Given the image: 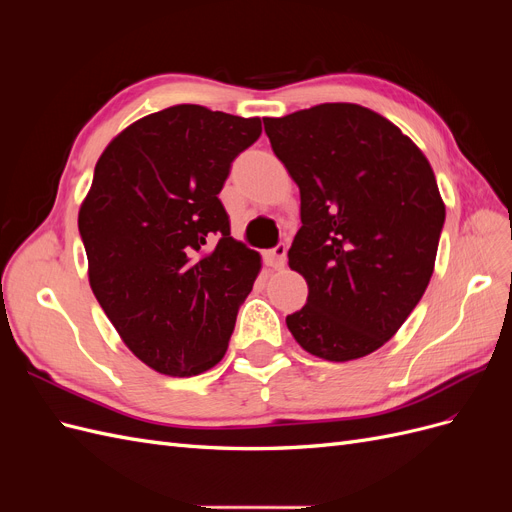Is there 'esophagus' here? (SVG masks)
Listing matches in <instances>:
<instances>
[{
  "label": "esophagus",
  "mask_w": 512,
  "mask_h": 512,
  "mask_svg": "<svg viewBox=\"0 0 512 512\" xmlns=\"http://www.w3.org/2000/svg\"><path fill=\"white\" fill-rule=\"evenodd\" d=\"M265 265L271 269H282L286 265V245H277L265 252Z\"/></svg>",
  "instance_id": "esophagus-1"
}]
</instances>
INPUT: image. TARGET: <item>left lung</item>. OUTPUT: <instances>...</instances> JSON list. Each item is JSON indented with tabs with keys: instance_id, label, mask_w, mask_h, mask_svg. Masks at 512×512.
<instances>
[{
	"instance_id": "left-lung-1",
	"label": "left lung",
	"mask_w": 512,
	"mask_h": 512,
	"mask_svg": "<svg viewBox=\"0 0 512 512\" xmlns=\"http://www.w3.org/2000/svg\"><path fill=\"white\" fill-rule=\"evenodd\" d=\"M262 121L301 194L288 265L309 292L288 329L318 359H361L399 331L431 280L446 215L436 175L395 123L359 104Z\"/></svg>"
}]
</instances>
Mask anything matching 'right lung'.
<instances>
[{"instance_id":"obj_1","label":"right lung","mask_w":512,"mask_h":512,"mask_svg":"<svg viewBox=\"0 0 512 512\" xmlns=\"http://www.w3.org/2000/svg\"><path fill=\"white\" fill-rule=\"evenodd\" d=\"M260 117L179 104L119 132L79 211L89 286L134 356L164 376L218 365L260 254L230 237L220 190Z\"/></svg>"}]
</instances>
